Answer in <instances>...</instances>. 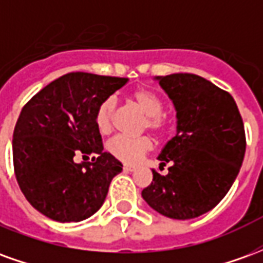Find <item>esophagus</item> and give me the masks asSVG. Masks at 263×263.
Segmentation results:
<instances>
[{"label":"esophagus","instance_id":"obj_1","mask_svg":"<svg viewBox=\"0 0 263 263\" xmlns=\"http://www.w3.org/2000/svg\"><path fill=\"white\" fill-rule=\"evenodd\" d=\"M137 169V166L134 165H124V171L125 172H134Z\"/></svg>","mask_w":263,"mask_h":263}]
</instances>
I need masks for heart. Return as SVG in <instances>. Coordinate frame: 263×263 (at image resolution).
<instances>
[{
    "label": "heart",
    "instance_id": "1",
    "mask_svg": "<svg viewBox=\"0 0 263 263\" xmlns=\"http://www.w3.org/2000/svg\"><path fill=\"white\" fill-rule=\"evenodd\" d=\"M129 100L145 114L143 128H149L158 134H162L167 129L169 120L162 112L163 101L156 92L148 88H138L129 94ZM114 108V100L107 98L96 109V125L101 134H108L111 131V120H112ZM107 149L109 154L121 162L137 163L143 155L152 149V139L146 135L135 138L117 135L112 139H109Z\"/></svg>",
    "mask_w": 263,
    "mask_h": 263
}]
</instances>
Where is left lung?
<instances>
[{"mask_svg":"<svg viewBox=\"0 0 263 263\" xmlns=\"http://www.w3.org/2000/svg\"><path fill=\"white\" fill-rule=\"evenodd\" d=\"M176 109V135L158 156L156 171L142 197L159 214L190 220L224 198L242 165L247 141L241 114L230 92L197 74L158 76Z\"/></svg>","mask_w":263,"mask_h":263,"instance_id":"left-lung-1","label":"left lung"}]
</instances>
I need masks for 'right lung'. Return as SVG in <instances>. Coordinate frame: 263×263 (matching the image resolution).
Segmentation results:
<instances>
[{"mask_svg":"<svg viewBox=\"0 0 263 263\" xmlns=\"http://www.w3.org/2000/svg\"><path fill=\"white\" fill-rule=\"evenodd\" d=\"M128 79L67 73L25 104L12 139L18 184L33 209L59 222H79L103 205L122 163L103 151L96 109ZM92 156L91 162L72 158Z\"/></svg>","mask_w":263,"mask_h":263,"instance_id":"add662e5","label":"right lung"}]
</instances>
